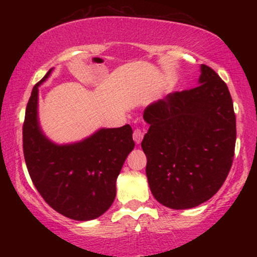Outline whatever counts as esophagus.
Here are the masks:
<instances>
[{
  "label": "esophagus",
  "instance_id": "obj_1",
  "mask_svg": "<svg viewBox=\"0 0 257 257\" xmlns=\"http://www.w3.org/2000/svg\"><path fill=\"white\" fill-rule=\"evenodd\" d=\"M144 138V133L140 131V129H134V132H133V139H134V141L137 144H140L141 140H143Z\"/></svg>",
  "mask_w": 257,
  "mask_h": 257
}]
</instances>
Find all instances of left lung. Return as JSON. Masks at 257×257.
<instances>
[{
    "label": "left lung",
    "instance_id": "1",
    "mask_svg": "<svg viewBox=\"0 0 257 257\" xmlns=\"http://www.w3.org/2000/svg\"><path fill=\"white\" fill-rule=\"evenodd\" d=\"M199 85L147 106L141 147L150 188L161 204L190 209L223 185L234 156L235 114L227 84L202 64Z\"/></svg>",
    "mask_w": 257,
    "mask_h": 257
}]
</instances>
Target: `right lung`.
Instances as JSON below:
<instances>
[{
  "label": "right lung",
  "mask_w": 257,
  "mask_h": 257,
  "mask_svg": "<svg viewBox=\"0 0 257 257\" xmlns=\"http://www.w3.org/2000/svg\"><path fill=\"white\" fill-rule=\"evenodd\" d=\"M35 84L23 124V150L28 172L42 198L69 219L99 217L116 197V180L134 149L132 126L100 129L81 143L55 145L41 132L37 120L38 85Z\"/></svg>",
  "instance_id": "1"
}]
</instances>
